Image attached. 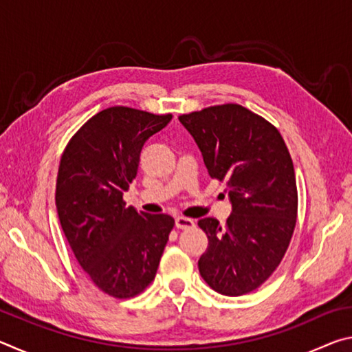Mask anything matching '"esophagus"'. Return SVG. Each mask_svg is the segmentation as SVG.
<instances>
[{"mask_svg":"<svg viewBox=\"0 0 352 352\" xmlns=\"http://www.w3.org/2000/svg\"><path fill=\"white\" fill-rule=\"evenodd\" d=\"M175 226L178 230H190L194 228L195 223L192 219H188V217H177L175 219Z\"/></svg>","mask_w":352,"mask_h":352,"instance_id":"1","label":"esophagus"}]
</instances>
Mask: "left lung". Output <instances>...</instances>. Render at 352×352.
Wrapping results in <instances>:
<instances>
[{
    "mask_svg": "<svg viewBox=\"0 0 352 352\" xmlns=\"http://www.w3.org/2000/svg\"><path fill=\"white\" fill-rule=\"evenodd\" d=\"M204 155L211 178L226 184L233 212L225 226L199 220L208 236L199 270L212 290L250 294L281 264L294 236L298 190L294 163L278 129L239 104L178 116Z\"/></svg>",
    "mask_w": 352,
    "mask_h": 352,
    "instance_id": "1",
    "label": "left lung"
}]
</instances>
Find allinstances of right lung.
Listing matches in <instances>:
<instances>
[{"mask_svg": "<svg viewBox=\"0 0 352 352\" xmlns=\"http://www.w3.org/2000/svg\"><path fill=\"white\" fill-rule=\"evenodd\" d=\"M170 113L110 107L83 124L58 166L56 206L65 237L98 289L118 300L144 292L157 275L175 220L126 206L144 142Z\"/></svg>", "mask_w": 352, "mask_h": 352, "instance_id": "add662e5", "label": "right lung"}]
</instances>
